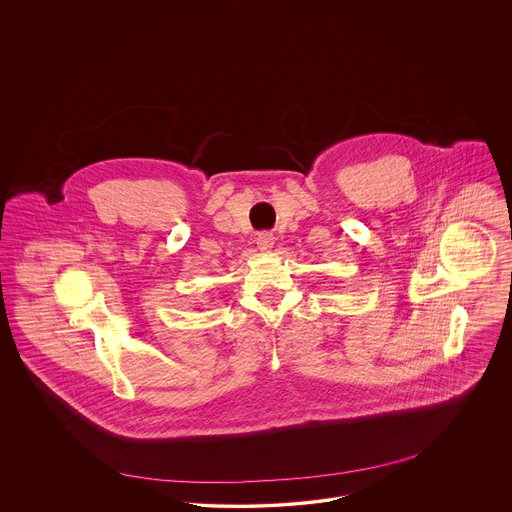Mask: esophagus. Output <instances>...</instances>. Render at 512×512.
<instances>
[{
  "mask_svg": "<svg viewBox=\"0 0 512 512\" xmlns=\"http://www.w3.org/2000/svg\"><path fill=\"white\" fill-rule=\"evenodd\" d=\"M257 247H259L261 251L268 253V251L274 247V236H272L270 232H261V234L257 236Z\"/></svg>",
  "mask_w": 512,
  "mask_h": 512,
  "instance_id": "esophagus-1",
  "label": "esophagus"
}]
</instances>
